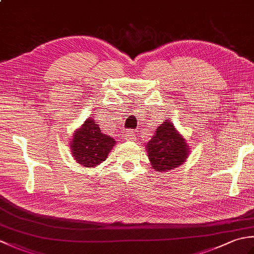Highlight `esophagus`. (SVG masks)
I'll return each instance as SVG.
<instances>
[{
    "instance_id": "obj_1",
    "label": "esophagus",
    "mask_w": 254,
    "mask_h": 254,
    "mask_svg": "<svg viewBox=\"0 0 254 254\" xmlns=\"http://www.w3.org/2000/svg\"><path fill=\"white\" fill-rule=\"evenodd\" d=\"M134 138H135V135H134V131L127 130L126 134H124V139H127V141H133Z\"/></svg>"
}]
</instances>
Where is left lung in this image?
Wrapping results in <instances>:
<instances>
[{
    "label": "left lung",
    "instance_id": "obj_1",
    "mask_svg": "<svg viewBox=\"0 0 254 254\" xmlns=\"http://www.w3.org/2000/svg\"><path fill=\"white\" fill-rule=\"evenodd\" d=\"M146 149L153 169L159 172L172 170L185 164L190 153L186 139L168 120L156 128Z\"/></svg>",
    "mask_w": 254,
    "mask_h": 254
}]
</instances>
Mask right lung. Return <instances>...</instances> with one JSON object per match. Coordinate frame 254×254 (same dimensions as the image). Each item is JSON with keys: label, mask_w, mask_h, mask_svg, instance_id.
<instances>
[{"label": "right lung", "mask_w": 254, "mask_h": 254, "mask_svg": "<svg viewBox=\"0 0 254 254\" xmlns=\"http://www.w3.org/2000/svg\"><path fill=\"white\" fill-rule=\"evenodd\" d=\"M115 144V138L102 133L97 122L90 118L75 131L69 148L76 163L89 168L105 161Z\"/></svg>", "instance_id": "right-lung-1"}]
</instances>
